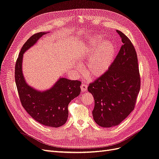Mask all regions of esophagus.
<instances>
[{
    "label": "esophagus",
    "instance_id": "esophagus-1",
    "mask_svg": "<svg viewBox=\"0 0 159 159\" xmlns=\"http://www.w3.org/2000/svg\"><path fill=\"white\" fill-rule=\"evenodd\" d=\"M87 88H88V85L86 84H82L80 86V89L82 92H85L87 90Z\"/></svg>",
    "mask_w": 159,
    "mask_h": 159
}]
</instances>
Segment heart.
Instances as JSON below:
<instances>
[{"label":"heart","mask_w":159,"mask_h":159,"mask_svg":"<svg viewBox=\"0 0 159 159\" xmlns=\"http://www.w3.org/2000/svg\"><path fill=\"white\" fill-rule=\"evenodd\" d=\"M89 46L83 55L82 60L86 62L85 73L91 78L100 76L107 71L112 65L116 54L114 44L110 41H105L99 37L92 38Z\"/></svg>","instance_id":"obj_1"}]
</instances>
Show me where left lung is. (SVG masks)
I'll list each match as a JSON object with an SVG mask.
<instances>
[{
	"label": "left lung",
	"instance_id": "obj_1",
	"mask_svg": "<svg viewBox=\"0 0 159 159\" xmlns=\"http://www.w3.org/2000/svg\"><path fill=\"white\" fill-rule=\"evenodd\" d=\"M123 43L110 68L88 90L94 98L93 119L102 127L119 125L134 110L140 90L136 50L130 40L116 31Z\"/></svg>",
	"mask_w": 159,
	"mask_h": 159
}]
</instances>
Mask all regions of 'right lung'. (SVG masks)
I'll return each mask as SVG.
<instances>
[{"mask_svg": "<svg viewBox=\"0 0 159 159\" xmlns=\"http://www.w3.org/2000/svg\"><path fill=\"white\" fill-rule=\"evenodd\" d=\"M33 34L23 44L15 67V80L22 106L35 120L46 126L57 128L66 122L68 105L80 93L81 82L60 78L51 89L39 91L29 86L22 73L23 55L44 34Z\"/></svg>", "mask_w": 159, "mask_h": 159, "instance_id": "right-lung-1", "label": "right lung"}]
</instances>
